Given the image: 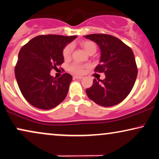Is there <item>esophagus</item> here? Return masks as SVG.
I'll return each mask as SVG.
<instances>
[{
    "label": "esophagus",
    "mask_w": 159,
    "mask_h": 159,
    "mask_svg": "<svg viewBox=\"0 0 159 159\" xmlns=\"http://www.w3.org/2000/svg\"><path fill=\"white\" fill-rule=\"evenodd\" d=\"M73 78H74V79L81 80V79H82V78H83V77H82V76H78V75H74Z\"/></svg>",
    "instance_id": "obj_1"
}]
</instances>
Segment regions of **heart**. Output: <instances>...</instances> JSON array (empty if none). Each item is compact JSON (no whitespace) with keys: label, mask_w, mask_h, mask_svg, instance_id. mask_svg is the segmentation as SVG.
<instances>
[{"label":"heart","mask_w":159,"mask_h":159,"mask_svg":"<svg viewBox=\"0 0 159 159\" xmlns=\"http://www.w3.org/2000/svg\"><path fill=\"white\" fill-rule=\"evenodd\" d=\"M82 48L86 51L88 53L95 52L96 51V45L94 42L91 41H82L80 42ZM73 46L72 44H67L63 49V57L65 60H69L71 57ZM88 65H82L78 63H74L69 67L70 71L73 72L75 74H82L83 73L84 68L88 67Z\"/></svg>","instance_id":"b5f03b06"}]
</instances>
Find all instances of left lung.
<instances>
[{
    "label": "left lung",
    "instance_id": "left-lung-1",
    "mask_svg": "<svg viewBox=\"0 0 159 159\" xmlns=\"http://www.w3.org/2000/svg\"><path fill=\"white\" fill-rule=\"evenodd\" d=\"M96 42L101 49L100 63L95 71L104 72V80H93L86 89L90 100L103 107L115 106L123 102L134 85L137 67L132 49L116 37L94 34L84 36Z\"/></svg>",
    "mask_w": 159,
    "mask_h": 159
}]
</instances>
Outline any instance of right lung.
Returning a JSON list of instances; mask_svg holds the SVG:
<instances>
[{
    "label": "right lung",
    "mask_w": 159,
    "mask_h": 159,
    "mask_svg": "<svg viewBox=\"0 0 159 159\" xmlns=\"http://www.w3.org/2000/svg\"><path fill=\"white\" fill-rule=\"evenodd\" d=\"M77 36L41 35L34 37L20 50L14 73L18 86L27 102L36 108L50 110L66 97L72 76L59 78L50 75L64 61L63 49Z\"/></svg>",
    "instance_id": "add662e5"
}]
</instances>
